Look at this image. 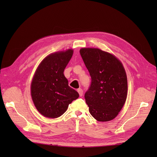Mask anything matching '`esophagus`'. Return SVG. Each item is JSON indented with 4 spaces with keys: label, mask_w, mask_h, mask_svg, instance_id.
<instances>
[{
    "label": "esophagus",
    "mask_w": 157,
    "mask_h": 157,
    "mask_svg": "<svg viewBox=\"0 0 157 157\" xmlns=\"http://www.w3.org/2000/svg\"><path fill=\"white\" fill-rule=\"evenodd\" d=\"M77 92H78V94H79L80 97H82V95H83V90H82L81 88H79V89L77 90Z\"/></svg>",
    "instance_id": "34e87169"
}]
</instances>
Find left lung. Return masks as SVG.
I'll list each match as a JSON object with an SVG mask.
<instances>
[{
  "instance_id": "1",
  "label": "left lung",
  "mask_w": 157,
  "mask_h": 157,
  "mask_svg": "<svg viewBox=\"0 0 157 157\" xmlns=\"http://www.w3.org/2000/svg\"><path fill=\"white\" fill-rule=\"evenodd\" d=\"M80 54L92 78L84 95L91 115L98 121L114 119L121 111L128 94L127 75L121 61L109 52L82 48Z\"/></svg>"
}]
</instances>
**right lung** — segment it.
<instances>
[{
  "mask_svg": "<svg viewBox=\"0 0 157 157\" xmlns=\"http://www.w3.org/2000/svg\"><path fill=\"white\" fill-rule=\"evenodd\" d=\"M73 54V49L52 53L42 59L35 71L31 84V96L42 116L59 117L79 97L78 93L69 86L63 74Z\"/></svg>",
  "mask_w": 157,
  "mask_h": 157,
  "instance_id": "right-lung-1",
  "label": "right lung"
}]
</instances>
